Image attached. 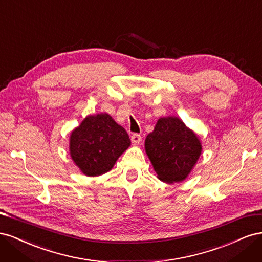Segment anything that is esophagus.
Wrapping results in <instances>:
<instances>
[{
  "instance_id": "obj_1",
  "label": "esophagus",
  "mask_w": 262,
  "mask_h": 262,
  "mask_svg": "<svg viewBox=\"0 0 262 262\" xmlns=\"http://www.w3.org/2000/svg\"><path fill=\"white\" fill-rule=\"evenodd\" d=\"M141 141H142V136H141V134L133 133L132 136H131V142H132V143H133L134 145L140 144Z\"/></svg>"
}]
</instances>
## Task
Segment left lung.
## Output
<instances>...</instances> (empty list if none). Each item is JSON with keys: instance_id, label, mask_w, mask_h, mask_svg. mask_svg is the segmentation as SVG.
<instances>
[{"instance_id": "left-lung-1", "label": "left lung", "mask_w": 262, "mask_h": 262, "mask_svg": "<svg viewBox=\"0 0 262 262\" xmlns=\"http://www.w3.org/2000/svg\"><path fill=\"white\" fill-rule=\"evenodd\" d=\"M195 133L176 117L161 118L145 140V150L157 177L164 182L184 180L201 154Z\"/></svg>"}]
</instances>
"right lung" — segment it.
I'll list each match as a JSON object with an SVG mask.
<instances>
[{"instance_id":"1","label":"right lung","mask_w":262,"mask_h":262,"mask_svg":"<svg viewBox=\"0 0 262 262\" xmlns=\"http://www.w3.org/2000/svg\"><path fill=\"white\" fill-rule=\"evenodd\" d=\"M131 144L128 133L107 114L89 116L70 139V154L86 176H99L113 168Z\"/></svg>"}]
</instances>
